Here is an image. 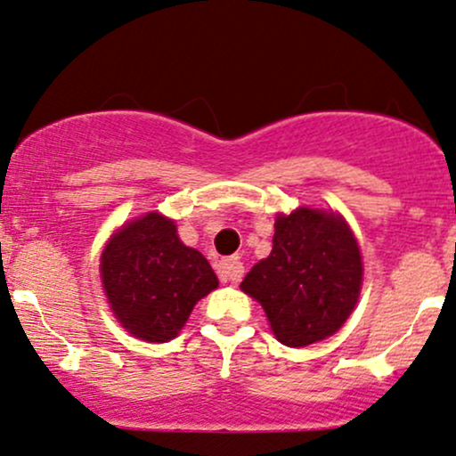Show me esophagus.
<instances>
[{
    "label": "esophagus",
    "instance_id": "1",
    "mask_svg": "<svg viewBox=\"0 0 456 456\" xmlns=\"http://www.w3.org/2000/svg\"><path fill=\"white\" fill-rule=\"evenodd\" d=\"M244 274V264L240 262V257H227L218 264V277L223 281H233L238 283Z\"/></svg>",
    "mask_w": 456,
    "mask_h": 456
}]
</instances>
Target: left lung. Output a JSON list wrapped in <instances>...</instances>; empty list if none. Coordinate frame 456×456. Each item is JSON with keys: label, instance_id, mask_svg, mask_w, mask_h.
<instances>
[{"label": "left lung", "instance_id": "1", "mask_svg": "<svg viewBox=\"0 0 456 456\" xmlns=\"http://www.w3.org/2000/svg\"><path fill=\"white\" fill-rule=\"evenodd\" d=\"M363 264L339 214L298 208L274 220L273 251L240 289L264 307L274 338L309 346L338 333L357 305Z\"/></svg>", "mask_w": 456, "mask_h": 456}]
</instances>
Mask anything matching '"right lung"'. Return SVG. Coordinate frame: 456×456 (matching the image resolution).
I'll return each instance as SVG.
<instances>
[{
    "instance_id": "add662e5",
    "label": "right lung",
    "mask_w": 456,
    "mask_h": 456,
    "mask_svg": "<svg viewBox=\"0 0 456 456\" xmlns=\"http://www.w3.org/2000/svg\"><path fill=\"white\" fill-rule=\"evenodd\" d=\"M99 270L114 316L144 342L177 338L194 305L218 288L208 259L158 212L123 224L108 240Z\"/></svg>"
}]
</instances>
